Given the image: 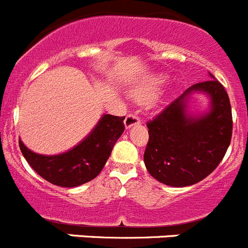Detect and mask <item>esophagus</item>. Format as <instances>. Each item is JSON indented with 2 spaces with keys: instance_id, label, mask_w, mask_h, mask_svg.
<instances>
[{
  "instance_id": "1",
  "label": "esophagus",
  "mask_w": 248,
  "mask_h": 248,
  "mask_svg": "<svg viewBox=\"0 0 248 248\" xmlns=\"http://www.w3.org/2000/svg\"><path fill=\"white\" fill-rule=\"evenodd\" d=\"M124 124H125L126 129H130L131 126L140 124V118L138 115H135V114H128L125 120H124Z\"/></svg>"
}]
</instances>
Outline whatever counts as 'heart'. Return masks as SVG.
<instances>
[{
    "label": "heart",
    "instance_id": "1",
    "mask_svg": "<svg viewBox=\"0 0 248 248\" xmlns=\"http://www.w3.org/2000/svg\"><path fill=\"white\" fill-rule=\"evenodd\" d=\"M168 80L169 77L166 74H155V76L149 77L148 79L144 80L141 84H139L131 91V95L139 102H146V100L153 99L168 83Z\"/></svg>",
    "mask_w": 248,
    "mask_h": 248
}]
</instances>
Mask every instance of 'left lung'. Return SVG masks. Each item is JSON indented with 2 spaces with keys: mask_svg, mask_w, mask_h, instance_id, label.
I'll return each instance as SVG.
<instances>
[{
  "mask_svg": "<svg viewBox=\"0 0 248 248\" xmlns=\"http://www.w3.org/2000/svg\"><path fill=\"white\" fill-rule=\"evenodd\" d=\"M196 83L146 124L149 141L144 163L151 176L174 187L190 186L217 168L231 143L232 113L229 95L215 79ZM194 93L209 97V110L190 114Z\"/></svg>",
  "mask_w": 248,
  "mask_h": 248,
  "instance_id": "left-lung-1",
  "label": "left lung"
}]
</instances>
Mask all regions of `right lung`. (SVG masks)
Here are the masks:
<instances>
[{
    "instance_id": "right-lung-1",
    "label": "right lung",
    "mask_w": 248,
    "mask_h": 248,
    "mask_svg": "<svg viewBox=\"0 0 248 248\" xmlns=\"http://www.w3.org/2000/svg\"><path fill=\"white\" fill-rule=\"evenodd\" d=\"M125 117L104 114L78 145L57 155H42L30 150L19 139V149L31 168L48 183L76 187L93 180L104 168L114 145L125 129Z\"/></svg>"
}]
</instances>
